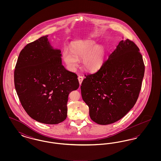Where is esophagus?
<instances>
[{"instance_id":"obj_1","label":"esophagus","mask_w":161,"mask_h":161,"mask_svg":"<svg viewBox=\"0 0 161 161\" xmlns=\"http://www.w3.org/2000/svg\"><path fill=\"white\" fill-rule=\"evenodd\" d=\"M78 81H79L80 85H81V83H82V81H83V77L80 75V76H78Z\"/></svg>"}]
</instances>
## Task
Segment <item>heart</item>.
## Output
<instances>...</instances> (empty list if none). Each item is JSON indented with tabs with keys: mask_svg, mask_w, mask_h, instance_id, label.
I'll list each match as a JSON object with an SVG mask.
<instances>
[{
	"mask_svg": "<svg viewBox=\"0 0 161 161\" xmlns=\"http://www.w3.org/2000/svg\"><path fill=\"white\" fill-rule=\"evenodd\" d=\"M106 50L104 46L97 45L93 40L74 41L70 44V51L64 49L62 57L68 69L74 70L78 66V59H83L82 64L85 70L95 72L104 64Z\"/></svg>",
	"mask_w": 161,
	"mask_h": 161,
	"instance_id": "obj_1",
	"label": "heart"
}]
</instances>
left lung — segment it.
<instances>
[{
  "mask_svg": "<svg viewBox=\"0 0 161 161\" xmlns=\"http://www.w3.org/2000/svg\"><path fill=\"white\" fill-rule=\"evenodd\" d=\"M144 71L138 46L129 39L121 40L101 68L85 75L81 83L92 121L107 125L126 115L138 100Z\"/></svg>",
  "mask_w": 161,
  "mask_h": 161,
  "instance_id": "8db88e82",
  "label": "left lung"
}]
</instances>
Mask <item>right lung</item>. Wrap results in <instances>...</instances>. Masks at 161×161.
<instances>
[{"mask_svg": "<svg viewBox=\"0 0 161 161\" xmlns=\"http://www.w3.org/2000/svg\"><path fill=\"white\" fill-rule=\"evenodd\" d=\"M41 37L20 53L14 70V85L23 108L43 124H57L67 117L70 92L77 90V74L62 65L60 49Z\"/></svg>", "mask_w": 161, "mask_h": 161, "instance_id": "1", "label": "right lung"}]
</instances>
